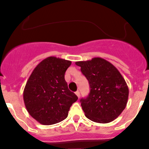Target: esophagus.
<instances>
[{
  "label": "esophagus",
  "mask_w": 149,
  "mask_h": 149,
  "mask_svg": "<svg viewBox=\"0 0 149 149\" xmlns=\"http://www.w3.org/2000/svg\"><path fill=\"white\" fill-rule=\"evenodd\" d=\"M76 96L79 97V98H80V92H79V91H76Z\"/></svg>",
  "instance_id": "obj_1"
}]
</instances>
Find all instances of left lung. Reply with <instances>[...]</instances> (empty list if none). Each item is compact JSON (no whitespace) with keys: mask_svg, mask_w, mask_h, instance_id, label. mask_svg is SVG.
Returning a JSON list of instances; mask_svg holds the SVG:
<instances>
[{"mask_svg":"<svg viewBox=\"0 0 149 149\" xmlns=\"http://www.w3.org/2000/svg\"><path fill=\"white\" fill-rule=\"evenodd\" d=\"M90 86L86 98L80 100L86 117L91 121L108 123L116 119L127 105L129 90L124 78L111 63L101 58L79 61Z\"/></svg>","mask_w":149,"mask_h":149,"instance_id":"left-lung-1","label":"left lung"}]
</instances>
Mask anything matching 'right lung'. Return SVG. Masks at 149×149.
Segmentation results:
<instances>
[{"label":"right lung","mask_w":149,"mask_h":149,"mask_svg":"<svg viewBox=\"0 0 149 149\" xmlns=\"http://www.w3.org/2000/svg\"><path fill=\"white\" fill-rule=\"evenodd\" d=\"M71 61L48 57L30 75L23 97L29 115L40 124L49 125L65 120L78 97L68 88L65 73Z\"/></svg>","instance_id":"1"}]
</instances>
